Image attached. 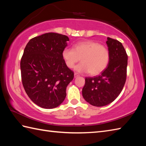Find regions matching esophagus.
Listing matches in <instances>:
<instances>
[{
	"label": "esophagus",
	"mask_w": 146,
	"mask_h": 146,
	"mask_svg": "<svg viewBox=\"0 0 146 146\" xmlns=\"http://www.w3.org/2000/svg\"><path fill=\"white\" fill-rule=\"evenodd\" d=\"M74 76H75V78H77V77L79 76V75L77 73H75L74 74Z\"/></svg>",
	"instance_id": "obj_1"
}]
</instances>
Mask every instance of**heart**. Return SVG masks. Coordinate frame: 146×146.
<instances>
[{
    "mask_svg": "<svg viewBox=\"0 0 146 146\" xmlns=\"http://www.w3.org/2000/svg\"><path fill=\"white\" fill-rule=\"evenodd\" d=\"M62 57L69 68H72L81 58L82 63L75 67L78 73H89L97 75L107 68L110 54L108 48L98 42L88 40L76 43L73 48H65Z\"/></svg>",
    "mask_w": 146,
    "mask_h": 146,
    "instance_id": "b5f03b06",
    "label": "heart"
}]
</instances>
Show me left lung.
Listing matches in <instances>:
<instances>
[{"mask_svg":"<svg viewBox=\"0 0 146 146\" xmlns=\"http://www.w3.org/2000/svg\"><path fill=\"white\" fill-rule=\"evenodd\" d=\"M106 43L110 58L107 68L101 75L86 77L82 89L83 97L95 107L111 103L119 95L125 85L127 66V54L121 42L107 38Z\"/></svg>","mask_w":146,"mask_h":146,"instance_id":"8db88e82","label":"left lung"}]
</instances>
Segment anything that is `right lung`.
Segmentation results:
<instances>
[{
    "instance_id": "right-lung-1",
    "label": "right lung",
    "mask_w": 146,
    "mask_h": 146,
    "mask_svg": "<svg viewBox=\"0 0 146 146\" xmlns=\"http://www.w3.org/2000/svg\"><path fill=\"white\" fill-rule=\"evenodd\" d=\"M68 37L48 33L31 39L21 61L22 82L27 95L39 107L51 109L63 103L74 73L64 63L62 52Z\"/></svg>"
}]
</instances>
